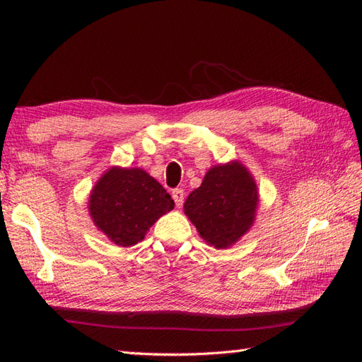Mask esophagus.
<instances>
[{
  "mask_svg": "<svg viewBox=\"0 0 362 362\" xmlns=\"http://www.w3.org/2000/svg\"><path fill=\"white\" fill-rule=\"evenodd\" d=\"M173 199H174L177 209H180V206L183 205V199H185V193H183V189L182 188L173 189Z\"/></svg>",
  "mask_w": 362,
  "mask_h": 362,
  "instance_id": "34e87169",
  "label": "esophagus"
}]
</instances>
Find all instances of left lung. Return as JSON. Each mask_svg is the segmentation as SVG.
Here are the masks:
<instances>
[{
	"label": "left lung",
	"instance_id": "8db88e82",
	"mask_svg": "<svg viewBox=\"0 0 362 362\" xmlns=\"http://www.w3.org/2000/svg\"><path fill=\"white\" fill-rule=\"evenodd\" d=\"M258 204L257 185L241 163L211 168L187 199V216L216 249L236 243L250 228Z\"/></svg>",
	"mask_w": 362,
	"mask_h": 362
}]
</instances>
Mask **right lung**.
Returning a JSON list of instances; mask_svg holds the SVG:
<instances>
[{
  "label": "right lung",
  "instance_id": "1",
  "mask_svg": "<svg viewBox=\"0 0 362 362\" xmlns=\"http://www.w3.org/2000/svg\"><path fill=\"white\" fill-rule=\"evenodd\" d=\"M88 209L101 232L129 247L143 240L161 214L174 209V201L143 169L112 168L91 191Z\"/></svg>",
  "mask_w": 362,
  "mask_h": 362
}]
</instances>
